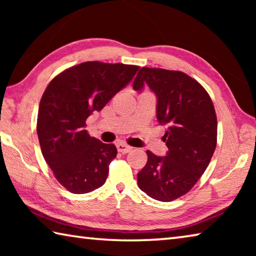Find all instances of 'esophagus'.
Wrapping results in <instances>:
<instances>
[{
    "label": "esophagus",
    "instance_id": "1",
    "mask_svg": "<svg viewBox=\"0 0 256 256\" xmlns=\"http://www.w3.org/2000/svg\"><path fill=\"white\" fill-rule=\"evenodd\" d=\"M116 146H118V150L120 151V152H122V154H128L132 150V146H130L128 144H124V142H118V144H116Z\"/></svg>",
    "mask_w": 256,
    "mask_h": 256
}]
</instances>
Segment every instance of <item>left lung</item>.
Wrapping results in <instances>:
<instances>
[{
	"mask_svg": "<svg viewBox=\"0 0 256 256\" xmlns=\"http://www.w3.org/2000/svg\"><path fill=\"white\" fill-rule=\"evenodd\" d=\"M148 86L157 97V120L166 125L164 157L146 151L148 162L138 174L141 190L154 200L174 201L196 185L216 146V116L209 94L180 71L142 68L133 89Z\"/></svg>",
	"mask_w": 256,
	"mask_h": 256,
	"instance_id": "8db88e82",
	"label": "left lung"
}]
</instances>
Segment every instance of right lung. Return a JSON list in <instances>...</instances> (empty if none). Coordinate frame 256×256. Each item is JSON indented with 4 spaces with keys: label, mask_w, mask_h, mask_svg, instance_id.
Returning <instances> with one entry per match:
<instances>
[{
    "label": "right lung",
    "mask_w": 256,
    "mask_h": 256,
    "mask_svg": "<svg viewBox=\"0 0 256 256\" xmlns=\"http://www.w3.org/2000/svg\"><path fill=\"white\" fill-rule=\"evenodd\" d=\"M138 70L122 63L84 62L60 73L47 86L38 110V138L55 178L71 193L92 192L106 182L118 149L90 136L86 120L102 110Z\"/></svg>",
    "instance_id": "obj_1"
}]
</instances>
